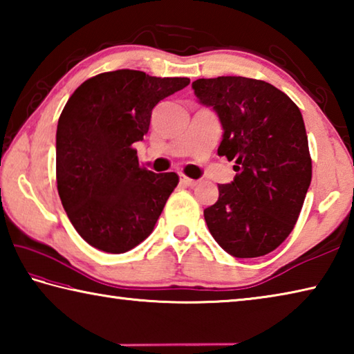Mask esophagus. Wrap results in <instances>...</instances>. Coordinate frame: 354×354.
<instances>
[{
  "label": "esophagus",
  "mask_w": 354,
  "mask_h": 354,
  "mask_svg": "<svg viewBox=\"0 0 354 354\" xmlns=\"http://www.w3.org/2000/svg\"><path fill=\"white\" fill-rule=\"evenodd\" d=\"M179 181H181V184L185 185V187H195V185L198 184V181H195V179H192V178H187L185 175H181Z\"/></svg>",
  "instance_id": "obj_1"
}]
</instances>
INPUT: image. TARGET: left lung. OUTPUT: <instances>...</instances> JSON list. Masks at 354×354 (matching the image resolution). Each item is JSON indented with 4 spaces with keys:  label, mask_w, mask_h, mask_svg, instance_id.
I'll use <instances>...</instances> for the list:
<instances>
[{
    "label": "left lung",
    "mask_w": 354,
    "mask_h": 354,
    "mask_svg": "<svg viewBox=\"0 0 354 354\" xmlns=\"http://www.w3.org/2000/svg\"><path fill=\"white\" fill-rule=\"evenodd\" d=\"M192 87L217 112L225 131L218 156L237 171L205 209L209 231L234 257L268 254L289 237L313 178L301 112L279 88L251 77L196 80Z\"/></svg>",
    "instance_id": "left-lung-1"
}]
</instances>
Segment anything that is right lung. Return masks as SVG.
I'll use <instances>...</instances> for the list:
<instances>
[{"label": "right lung", "mask_w": 354, "mask_h": 354, "mask_svg": "<svg viewBox=\"0 0 354 354\" xmlns=\"http://www.w3.org/2000/svg\"><path fill=\"white\" fill-rule=\"evenodd\" d=\"M189 82L115 70L84 81L68 98L56 133L57 192L88 245L120 254L151 234L179 176L142 167L133 143L148 133L154 106Z\"/></svg>", "instance_id": "add662e5"}]
</instances>
